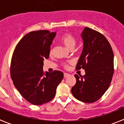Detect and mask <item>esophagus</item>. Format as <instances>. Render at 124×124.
<instances>
[{
    "label": "esophagus",
    "mask_w": 124,
    "mask_h": 124,
    "mask_svg": "<svg viewBox=\"0 0 124 124\" xmlns=\"http://www.w3.org/2000/svg\"><path fill=\"white\" fill-rule=\"evenodd\" d=\"M70 76V75H69V73H64V74H63V76H64V78H67V77H68V76Z\"/></svg>",
    "instance_id": "esophagus-1"
}]
</instances>
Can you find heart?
Instances as JSON below:
<instances>
[{
	"label": "heart",
	"instance_id": "obj_1",
	"mask_svg": "<svg viewBox=\"0 0 124 124\" xmlns=\"http://www.w3.org/2000/svg\"><path fill=\"white\" fill-rule=\"evenodd\" d=\"M61 43L69 49H73L76 45V39L70 33H65L63 35L60 39ZM53 51V49H50V53L51 54ZM65 67H67V65H65Z\"/></svg>",
	"mask_w": 124,
	"mask_h": 124
}]
</instances>
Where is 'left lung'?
Wrapping results in <instances>:
<instances>
[{"instance_id":"left-lung-1","label":"left lung","mask_w":124,"mask_h":124,"mask_svg":"<svg viewBox=\"0 0 124 124\" xmlns=\"http://www.w3.org/2000/svg\"><path fill=\"white\" fill-rule=\"evenodd\" d=\"M83 49L76 70H85L84 76L75 75L76 83L71 93L84 103L100 99L109 87L114 73V54L110 44L101 33L85 27L81 33Z\"/></svg>"}]
</instances>
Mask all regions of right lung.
Wrapping results in <instances>:
<instances>
[{
    "instance_id": "1",
    "label": "right lung",
    "mask_w": 124,
    "mask_h": 124,
    "mask_svg": "<svg viewBox=\"0 0 124 124\" xmlns=\"http://www.w3.org/2000/svg\"><path fill=\"white\" fill-rule=\"evenodd\" d=\"M55 32L33 31L25 35L15 48L10 73L15 87L25 100L34 105L49 102L54 97L63 77L62 71L43 70V61L49 58Z\"/></svg>"
}]
</instances>
